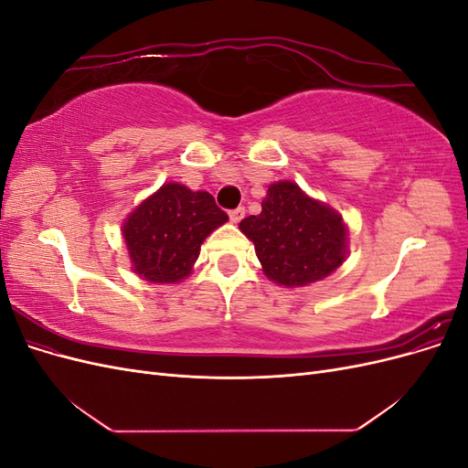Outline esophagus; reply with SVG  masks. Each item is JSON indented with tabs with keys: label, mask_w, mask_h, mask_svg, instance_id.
<instances>
[{
	"label": "esophagus",
	"mask_w": 468,
	"mask_h": 468,
	"mask_svg": "<svg viewBox=\"0 0 468 468\" xmlns=\"http://www.w3.org/2000/svg\"><path fill=\"white\" fill-rule=\"evenodd\" d=\"M229 217H230V220H232V222H239V220H242V218L246 217V208H244V207L232 208V210L229 212Z\"/></svg>",
	"instance_id": "1"
}]
</instances>
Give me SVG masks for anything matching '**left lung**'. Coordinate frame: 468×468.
<instances>
[{
  "mask_svg": "<svg viewBox=\"0 0 468 468\" xmlns=\"http://www.w3.org/2000/svg\"><path fill=\"white\" fill-rule=\"evenodd\" d=\"M239 230L256 246L265 275L285 287L328 277L346 260L342 217L291 181L273 183L260 215L244 218Z\"/></svg>",
  "mask_w": 468,
  "mask_h": 468,
  "instance_id": "8db88e82",
  "label": "left lung"
}]
</instances>
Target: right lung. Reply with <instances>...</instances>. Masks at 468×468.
<instances>
[{"label":"right lung","mask_w":468,"mask_h":468,"mask_svg":"<svg viewBox=\"0 0 468 468\" xmlns=\"http://www.w3.org/2000/svg\"><path fill=\"white\" fill-rule=\"evenodd\" d=\"M229 220L207 191L165 183L126 220L122 234L134 271L152 282H177L191 273L205 238Z\"/></svg>","instance_id":"1"}]
</instances>
